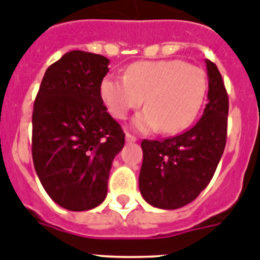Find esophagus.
<instances>
[{
    "instance_id": "34e87169",
    "label": "esophagus",
    "mask_w": 260,
    "mask_h": 260,
    "mask_svg": "<svg viewBox=\"0 0 260 260\" xmlns=\"http://www.w3.org/2000/svg\"><path fill=\"white\" fill-rule=\"evenodd\" d=\"M125 140H127L128 142H136V141H137V137L127 132V133H125Z\"/></svg>"
}]
</instances>
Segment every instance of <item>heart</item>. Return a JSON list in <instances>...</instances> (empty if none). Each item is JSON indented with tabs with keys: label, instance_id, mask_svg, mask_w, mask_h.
<instances>
[{
	"label": "heart",
	"instance_id": "1",
	"mask_svg": "<svg viewBox=\"0 0 260 260\" xmlns=\"http://www.w3.org/2000/svg\"><path fill=\"white\" fill-rule=\"evenodd\" d=\"M207 88L205 72L179 59L132 63L124 76L107 75L101 83V97L109 113L124 119L131 110L145 107L133 119L142 132L160 128L163 133L185 129L197 116Z\"/></svg>",
	"mask_w": 260,
	"mask_h": 260
}]
</instances>
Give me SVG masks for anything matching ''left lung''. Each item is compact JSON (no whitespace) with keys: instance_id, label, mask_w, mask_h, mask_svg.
Masks as SVG:
<instances>
[{"instance_id":"left-lung-1","label":"left lung","mask_w":260,"mask_h":260,"mask_svg":"<svg viewBox=\"0 0 260 260\" xmlns=\"http://www.w3.org/2000/svg\"><path fill=\"white\" fill-rule=\"evenodd\" d=\"M209 102L200 120L186 132L141 142L144 160L139 185L154 207L175 210L188 205L209 185L226 142L229 101L216 64L206 59Z\"/></svg>"}]
</instances>
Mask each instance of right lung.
I'll return each instance as SVG.
<instances>
[{
	"label": "right lung",
	"mask_w": 260,
	"mask_h": 260,
	"mask_svg": "<svg viewBox=\"0 0 260 260\" xmlns=\"http://www.w3.org/2000/svg\"><path fill=\"white\" fill-rule=\"evenodd\" d=\"M110 60L72 50L48 67L32 114V159L49 197L70 211L101 205L124 132L101 97Z\"/></svg>",
	"instance_id": "right-lung-1"
}]
</instances>
